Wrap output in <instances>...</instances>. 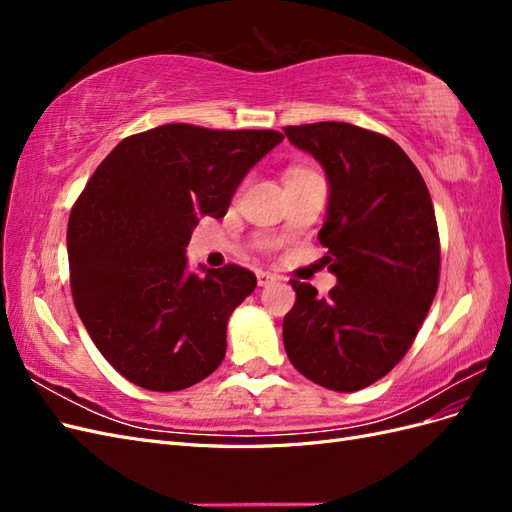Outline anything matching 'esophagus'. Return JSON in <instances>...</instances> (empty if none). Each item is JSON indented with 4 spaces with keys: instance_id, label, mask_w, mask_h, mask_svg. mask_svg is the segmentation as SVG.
<instances>
[{
    "instance_id": "34e87169",
    "label": "esophagus",
    "mask_w": 512,
    "mask_h": 512,
    "mask_svg": "<svg viewBox=\"0 0 512 512\" xmlns=\"http://www.w3.org/2000/svg\"><path fill=\"white\" fill-rule=\"evenodd\" d=\"M256 280H258V286H271L280 280V277H277L275 273H269V271H258Z\"/></svg>"
}]
</instances>
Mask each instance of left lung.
I'll list each match as a JSON object with an SVG mask.
<instances>
[{"label": "left lung", "mask_w": 512, "mask_h": 512, "mask_svg": "<svg viewBox=\"0 0 512 512\" xmlns=\"http://www.w3.org/2000/svg\"><path fill=\"white\" fill-rule=\"evenodd\" d=\"M284 132L327 175L318 241L337 277L327 299L290 282L297 301L284 318L286 354L324 389L354 393L404 359L436 297V213L421 173L391 138L344 121Z\"/></svg>", "instance_id": "8db88e82"}]
</instances>
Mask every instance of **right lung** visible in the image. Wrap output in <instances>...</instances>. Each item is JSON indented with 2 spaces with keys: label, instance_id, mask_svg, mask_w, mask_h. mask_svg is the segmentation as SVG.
Wrapping results in <instances>:
<instances>
[{
  "label": "right lung",
  "instance_id": "right-lung-1",
  "mask_svg": "<svg viewBox=\"0 0 512 512\" xmlns=\"http://www.w3.org/2000/svg\"><path fill=\"white\" fill-rule=\"evenodd\" d=\"M284 141L275 130L168 123L123 138L96 168L68 222L76 312L104 359L147 391H183L226 354V324L256 288L239 265L188 269L198 218L226 215L250 168Z\"/></svg>",
  "mask_w": 512,
  "mask_h": 512
}]
</instances>
